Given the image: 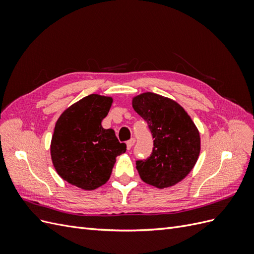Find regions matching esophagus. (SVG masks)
Returning a JSON list of instances; mask_svg holds the SVG:
<instances>
[{"label": "esophagus", "instance_id": "1", "mask_svg": "<svg viewBox=\"0 0 254 254\" xmlns=\"http://www.w3.org/2000/svg\"><path fill=\"white\" fill-rule=\"evenodd\" d=\"M135 143V140L133 139V137H131V139L127 141V149H131V147L133 146V144Z\"/></svg>", "mask_w": 254, "mask_h": 254}]
</instances>
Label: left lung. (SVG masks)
Returning a JSON list of instances; mask_svg holds the SVG:
<instances>
[{
    "label": "left lung",
    "instance_id": "8db88e82",
    "mask_svg": "<svg viewBox=\"0 0 254 254\" xmlns=\"http://www.w3.org/2000/svg\"><path fill=\"white\" fill-rule=\"evenodd\" d=\"M132 107L153 139L150 156L135 162L141 179L158 189L175 186L193 170L200 152L194 122L178 103L151 92L135 96Z\"/></svg>",
    "mask_w": 254,
    "mask_h": 254
}]
</instances>
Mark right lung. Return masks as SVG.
<instances>
[{"instance_id": "obj_1", "label": "right lung", "mask_w": 254, "mask_h": 254, "mask_svg": "<svg viewBox=\"0 0 254 254\" xmlns=\"http://www.w3.org/2000/svg\"><path fill=\"white\" fill-rule=\"evenodd\" d=\"M111 104V97L88 95L56 123L51 143L54 167L64 180L82 190H95L108 181L115 158L126 151L114 130L102 126Z\"/></svg>"}]
</instances>
